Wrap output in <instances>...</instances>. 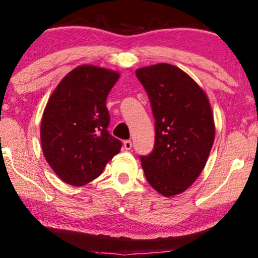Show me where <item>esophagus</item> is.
Here are the masks:
<instances>
[{"label": "esophagus", "mask_w": 258, "mask_h": 258, "mask_svg": "<svg viewBox=\"0 0 258 258\" xmlns=\"http://www.w3.org/2000/svg\"><path fill=\"white\" fill-rule=\"evenodd\" d=\"M124 148L126 151H130L132 148V141L131 140H125L124 141Z\"/></svg>", "instance_id": "34e87169"}]
</instances>
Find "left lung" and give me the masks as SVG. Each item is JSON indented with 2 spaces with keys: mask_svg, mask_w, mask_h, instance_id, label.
Instances as JSON below:
<instances>
[{
  "mask_svg": "<svg viewBox=\"0 0 258 258\" xmlns=\"http://www.w3.org/2000/svg\"><path fill=\"white\" fill-rule=\"evenodd\" d=\"M136 75L155 119L154 148L140 157L141 166L158 193L174 197L195 182L208 160L215 138L212 106L198 83L174 65L140 68Z\"/></svg>",
  "mask_w": 258,
  "mask_h": 258,
  "instance_id": "left-lung-1",
  "label": "left lung"
}]
</instances>
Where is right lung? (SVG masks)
<instances>
[{"instance_id": "right-lung-1", "label": "right lung", "mask_w": 258, "mask_h": 258, "mask_svg": "<svg viewBox=\"0 0 258 258\" xmlns=\"http://www.w3.org/2000/svg\"><path fill=\"white\" fill-rule=\"evenodd\" d=\"M119 77L117 71L79 65L50 96L41 122L42 151L65 183H89L120 152L121 141L107 131L106 107V98Z\"/></svg>"}]
</instances>
